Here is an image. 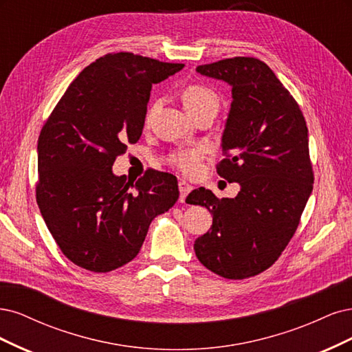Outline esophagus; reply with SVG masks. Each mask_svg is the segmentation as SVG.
I'll list each match as a JSON object with an SVG mask.
<instances>
[{
	"label": "esophagus",
	"instance_id": "esophagus-1",
	"mask_svg": "<svg viewBox=\"0 0 352 352\" xmlns=\"http://www.w3.org/2000/svg\"><path fill=\"white\" fill-rule=\"evenodd\" d=\"M178 188H179V201L183 203V201L186 200V197H187L188 192L192 190V187H191V186L187 183V181L181 179L179 183H178Z\"/></svg>",
	"mask_w": 352,
	"mask_h": 352
}]
</instances>
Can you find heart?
<instances>
[{"label": "heart", "instance_id": "obj_1", "mask_svg": "<svg viewBox=\"0 0 352 352\" xmlns=\"http://www.w3.org/2000/svg\"><path fill=\"white\" fill-rule=\"evenodd\" d=\"M183 100L184 105L188 111V114H195L201 109H217L219 108V99L217 92L213 89L203 86V85H190L184 89L183 92ZM157 104H155L153 108H156ZM206 151L200 146L188 147V149H181L174 152L169 156V164L178 171H181L186 175L195 177L200 173L201 162L205 160Z\"/></svg>", "mask_w": 352, "mask_h": 352}]
</instances>
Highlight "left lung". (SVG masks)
Wrapping results in <instances>:
<instances>
[{"label": "left lung", "instance_id": "obj_1", "mask_svg": "<svg viewBox=\"0 0 352 352\" xmlns=\"http://www.w3.org/2000/svg\"><path fill=\"white\" fill-rule=\"evenodd\" d=\"M196 70L232 87L225 160L217 169L241 190L234 199L201 187L190 192V205L213 214L195 252L213 274L245 279L274 265L297 231L314 183L309 130L296 99L263 61L234 56Z\"/></svg>", "mask_w": 352, "mask_h": 352}]
</instances>
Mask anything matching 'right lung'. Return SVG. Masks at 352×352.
I'll use <instances>...</instances> for the list:
<instances>
[{
	"mask_svg": "<svg viewBox=\"0 0 352 352\" xmlns=\"http://www.w3.org/2000/svg\"><path fill=\"white\" fill-rule=\"evenodd\" d=\"M131 52L107 54L78 74L38 139L36 201L63 254L105 274L139 254L149 225L178 200L173 174L112 173L142 135L152 85L183 69Z\"/></svg>",
	"mask_w": 352,
	"mask_h": 352,
	"instance_id": "obj_1",
	"label": "right lung"
}]
</instances>
